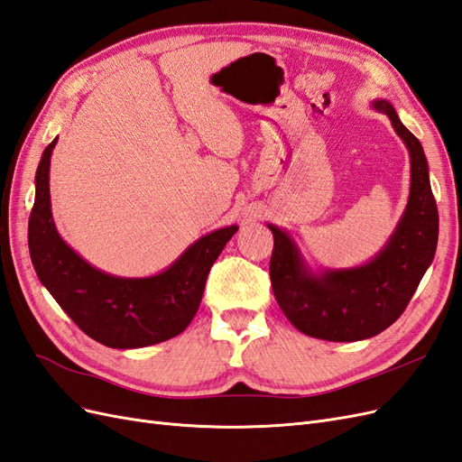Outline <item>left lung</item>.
I'll list each match as a JSON object with an SVG mask.
<instances>
[{
    "mask_svg": "<svg viewBox=\"0 0 462 462\" xmlns=\"http://www.w3.org/2000/svg\"><path fill=\"white\" fill-rule=\"evenodd\" d=\"M372 107L391 119L411 156L409 202L380 253L356 268L314 272L291 235L268 223L275 300L292 326L316 339L351 343L387 329L407 309L436 256L439 217L422 144L387 100H374Z\"/></svg>",
    "mask_w": 462,
    "mask_h": 462,
    "instance_id": "left-lung-1",
    "label": "left lung"
}]
</instances>
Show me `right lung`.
<instances>
[{
  "label": "right lung",
  "instance_id": "add662e5",
  "mask_svg": "<svg viewBox=\"0 0 462 462\" xmlns=\"http://www.w3.org/2000/svg\"><path fill=\"white\" fill-rule=\"evenodd\" d=\"M58 138L42 153L29 219V248L36 275L50 295L88 337L111 348L156 345L183 333L197 314L206 277L236 226L192 243L170 268L150 277H119L94 268L55 229L50 202V158Z\"/></svg>",
  "mask_w": 462,
  "mask_h": 462
}]
</instances>
